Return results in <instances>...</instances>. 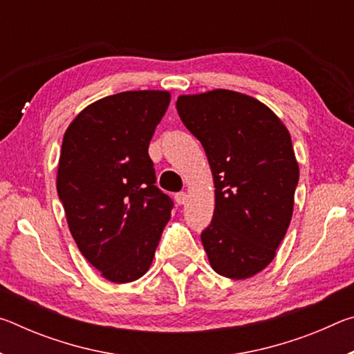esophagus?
Segmentation results:
<instances>
[{"instance_id": "obj_1", "label": "esophagus", "mask_w": 354, "mask_h": 354, "mask_svg": "<svg viewBox=\"0 0 354 354\" xmlns=\"http://www.w3.org/2000/svg\"><path fill=\"white\" fill-rule=\"evenodd\" d=\"M187 198H189V195L184 194V192H179V194L175 195V200H176V203H178L179 206L185 205V203H187Z\"/></svg>"}]
</instances>
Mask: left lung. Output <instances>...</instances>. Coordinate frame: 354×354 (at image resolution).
Instances as JSON below:
<instances>
[{
    "instance_id": "obj_1",
    "label": "left lung",
    "mask_w": 354,
    "mask_h": 354,
    "mask_svg": "<svg viewBox=\"0 0 354 354\" xmlns=\"http://www.w3.org/2000/svg\"><path fill=\"white\" fill-rule=\"evenodd\" d=\"M176 109L212 171L214 217L201 232L209 263L221 277H254L292 220L299 169L289 129L259 100L226 88L179 95Z\"/></svg>"
}]
</instances>
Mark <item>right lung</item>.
Masks as SVG:
<instances>
[{
    "label": "right lung",
    "instance_id": "1",
    "mask_svg": "<svg viewBox=\"0 0 354 354\" xmlns=\"http://www.w3.org/2000/svg\"><path fill=\"white\" fill-rule=\"evenodd\" d=\"M169 104L167 91L109 95L84 107L64 134L57 195L77 248L111 283L148 272L171 217L148 156Z\"/></svg>",
    "mask_w": 354,
    "mask_h": 354
}]
</instances>
